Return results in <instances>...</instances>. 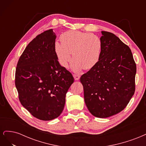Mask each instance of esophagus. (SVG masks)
Listing matches in <instances>:
<instances>
[{"label":"esophagus","mask_w":146,"mask_h":146,"mask_svg":"<svg viewBox=\"0 0 146 146\" xmlns=\"http://www.w3.org/2000/svg\"><path fill=\"white\" fill-rule=\"evenodd\" d=\"M73 76H74V78L75 79V80H78L79 79H80V76H79V75L74 74Z\"/></svg>","instance_id":"esophagus-1"}]
</instances>
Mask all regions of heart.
<instances>
[{"mask_svg":"<svg viewBox=\"0 0 146 146\" xmlns=\"http://www.w3.org/2000/svg\"><path fill=\"white\" fill-rule=\"evenodd\" d=\"M61 42L54 43L55 54L59 63L68 67L74 58L71 69L80 72L83 69L89 70L99 62L102 50V42L98 35L76 30H69L61 35Z\"/></svg>","mask_w":146,"mask_h":146,"instance_id":"heart-1","label":"heart"}]
</instances>
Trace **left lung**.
<instances>
[{
    "label": "left lung",
    "mask_w": 146,
    "mask_h": 146,
    "mask_svg": "<svg viewBox=\"0 0 146 146\" xmlns=\"http://www.w3.org/2000/svg\"><path fill=\"white\" fill-rule=\"evenodd\" d=\"M99 62L80 77L84 99L95 117H108L125 108L135 91L136 66L129 47L112 33L102 31Z\"/></svg>",
    "instance_id": "obj_1"
}]
</instances>
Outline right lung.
<instances>
[{
	"label": "right lung",
	"instance_id": "right-lung-1",
	"mask_svg": "<svg viewBox=\"0 0 146 146\" xmlns=\"http://www.w3.org/2000/svg\"><path fill=\"white\" fill-rule=\"evenodd\" d=\"M56 38L52 29L38 35L25 48L16 69L15 85L22 105L42 121L60 115L66 94L74 81L56 58Z\"/></svg>",
	"mask_w": 146,
	"mask_h": 146
}]
</instances>
